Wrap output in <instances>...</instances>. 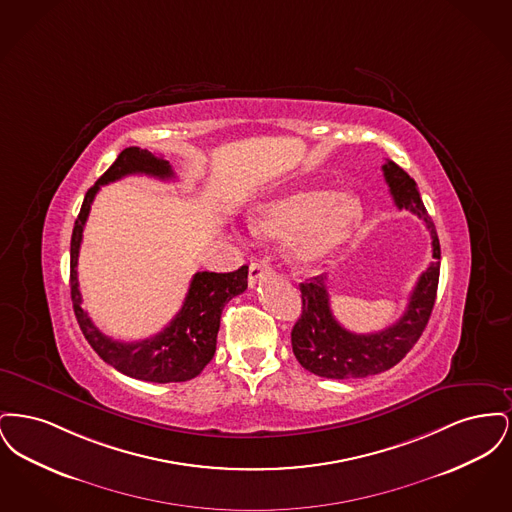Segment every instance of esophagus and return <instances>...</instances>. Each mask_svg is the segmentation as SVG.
Masks as SVG:
<instances>
[{
  "instance_id": "1",
  "label": "esophagus",
  "mask_w": 512,
  "mask_h": 512,
  "mask_svg": "<svg viewBox=\"0 0 512 512\" xmlns=\"http://www.w3.org/2000/svg\"><path fill=\"white\" fill-rule=\"evenodd\" d=\"M268 274H270V267H268L267 261H253V263L249 265V286L255 288L257 282H259L261 278L268 276Z\"/></svg>"
}]
</instances>
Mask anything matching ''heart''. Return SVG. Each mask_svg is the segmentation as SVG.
I'll return each mask as SVG.
<instances>
[{
	"mask_svg": "<svg viewBox=\"0 0 512 512\" xmlns=\"http://www.w3.org/2000/svg\"><path fill=\"white\" fill-rule=\"evenodd\" d=\"M361 220L363 205L355 195L303 186L263 205L253 228L268 240L292 238L293 259L313 267L347 244Z\"/></svg>",
	"mask_w": 512,
	"mask_h": 512,
	"instance_id": "1",
	"label": "heart"
}]
</instances>
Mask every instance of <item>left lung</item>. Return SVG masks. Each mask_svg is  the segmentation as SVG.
<instances>
[{
  "instance_id": "left-lung-1",
  "label": "left lung",
  "mask_w": 512,
  "mask_h": 512,
  "mask_svg": "<svg viewBox=\"0 0 512 512\" xmlns=\"http://www.w3.org/2000/svg\"><path fill=\"white\" fill-rule=\"evenodd\" d=\"M382 171L397 209L418 215L430 230L434 261L420 274L403 317L374 334L349 332L334 318L324 274L299 284L303 311L292 330L293 355L305 370L322 378H366L390 370L422 336L436 303L441 259L436 226L426 213L413 178L393 161H386Z\"/></svg>"
}]
</instances>
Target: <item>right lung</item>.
<instances>
[{"instance_id":"1","label":"right lung","mask_w":512,"mask_h":512,"mask_svg":"<svg viewBox=\"0 0 512 512\" xmlns=\"http://www.w3.org/2000/svg\"><path fill=\"white\" fill-rule=\"evenodd\" d=\"M128 174H149L161 180L174 178L171 163L140 147L122 149L117 161L86 192L71 238V299L84 338L107 365L122 374L155 384L186 382L195 378L215 355L220 315L224 305L247 290V267L234 272H195L182 309L159 334L142 341H117L103 332L82 309L78 290V251L92 201L101 186Z\"/></svg>"}]
</instances>
